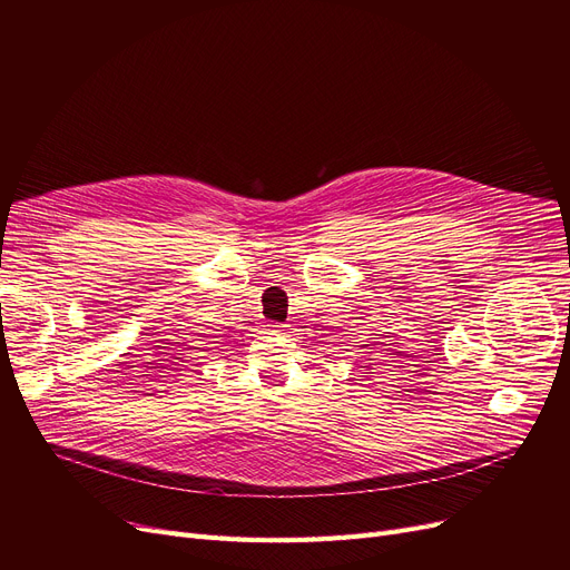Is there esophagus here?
<instances>
[{
    "label": "esophagus",
    "instance_id": "obj_1",
    "mask_svg": "<svg viewBox=\"0 0 570 570\" xmlns=\"http://www.w3.org/2000/svg\"><path fill=\"white\" fill-rule=\"evenodd\" d=\"M277 333H282V331H277Z\"/></svg>",
    "mask_w": 570,
    "mask_h": 570
}]
</instances>
